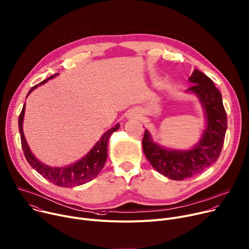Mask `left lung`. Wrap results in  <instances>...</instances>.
Returning <instances> with one entry per match:
<instances>
[{
	"mask_svg": "<svg viewBox=\"0 0 249 249\" xmlns=\"http://www.w3.org/2000/svg\"><path fill=\"white\" fill-rule=\"evenodd\" d=\"M188 81L193 86L186 91L197 95L206 118V126L199 142L188 150L168 149L152 141L146 129L142 139L143 152L152 167L175 180L196 176L214 163L220 156L227 128V117L221 93L212 79L195 70Z\"/></svg>",
	"mask_w": 249,
	"mask_h": 249,
	"instance_id": "left-lung-1",
	"label": "left lung"
}]
</instances>
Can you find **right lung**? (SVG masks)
I'll return each instance as SVG.
<instances>
[{
	"label": "right lung",
	"instance_id": "right-lung-1",
	"mask_svg": "<svg viewBox=\"0 0 249 249\" xmlns=\"http://www.w3.org/2000/svg\"><path fill=\"white\" fill-rule=\"evenodd\" d=\"M59 73H55L47 80L41 82L39 85L34 86L30 91L28 92L27 97L36 88L47 83V81L54 78L55 75ZM25 104L23 109L18 117V130H20L21 135V142L25 158L30 165L36 169L37 173L43 176L46 179L51 181L52 183L62 186V187H73L76 185H82L86 182L90 181L97 177L101 170L104 168L107 157V142L109 137L112 135L113 131H116L120 127V124L112 126L110 129L106 131L102 136L101 140L94 144V146L89 150L88 155L78 160L76 162L70 164L64 167H53L49 166L43 162L32 154L30 147L26 142L24 131H23V121H24V114H25Z\"/></svg>",
	"mask_w": 249,
	"mask_h": 249
}]
</instances>
